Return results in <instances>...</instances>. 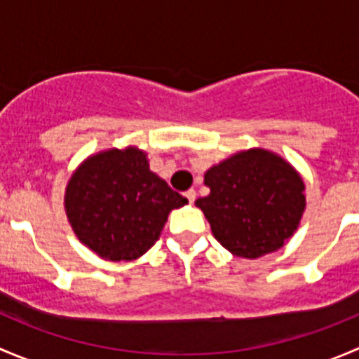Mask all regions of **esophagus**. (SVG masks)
Segmentation results:
<instances>
[{
    "instance_id": "obj_1",
    "label": "esophagus",
    "mask_w": 359,
    "mask_h": 359,
    "mask_svg": "<svg viewBox=\"0 0 359 359\" xmlns=\"http://www.w3.org/2000/svg\"><path fill=\"white\" fill-rule=\"evenodd\" d=\"M184 196L187 198V201H189V203H194V200H196V191H194V189L186 191V193H184Z\"/></svg>"
}]
</instances>
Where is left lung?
<instances>
[{
	"instance_id": "8db88e82",
	"label": "left lung",
	"mask_w": 359,
	"mask_h": 359,
	"mask_svg": "<svg viewBox=\"0 0 359 359\" xmlns=\"http://www.w3.org/2000/svg\"><path fill=\"white\" fill-rule=\"evenodd\" d=\"M210 194L198 198L224 248L245 259L276 252L295 233L306 196L299 173L264 149L238 153L205 173Z\"/></svg>"
}]
</instances>
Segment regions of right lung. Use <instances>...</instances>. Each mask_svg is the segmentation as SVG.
Here are the masks:
<instances>
[{"label":"right lung","instance_id":"obj_1","mask_svg":"<svg viewBox=\"0 0 359 359\" xmlns=\"http://www.w3.org/2000/svg\"><path fill=\"white\" fill-rule=\"evenodd\" d=\"M187 200L147 165L135 147L86 159L66 189L67 219L76 236L109 260H133L159 238L168 213Z\"/></svg>","mask_w":359,"mask_h":359}]
</instances>
